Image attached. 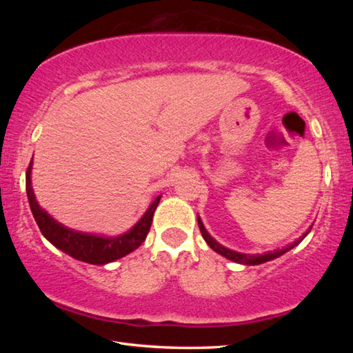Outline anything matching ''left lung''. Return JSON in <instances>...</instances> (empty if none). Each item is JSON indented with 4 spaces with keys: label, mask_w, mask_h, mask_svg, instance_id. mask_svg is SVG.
Masks as SVG:
<instances>
[{
    "label": "left lung",
    "mask_w": 353,
    "mask_h": 353,
    "mask_svg": "<svg viewBox=\"0 0 353 353\" xmlns=\"http://www.w3.org/2000/svg\"><path fill=\"white\" fill-rule=\"evenodd\" d=\"M197 221H199V228H200V232H201V236L205 238V241L208 243V245L211 247L214 252L220 253L221 256H224V258L232 261V262H236V264H243V265H259V264H264V262H268V261H273L276 258H279V256H282L283 253H287L291 249H294L297 244H301L303 241V238L310 234V230H308L301 238L296 239L294 243L287 245V247H283V249H281V250L267 252L264 254H245V253H239V252H235V250H230V249H228V247H224L220 243H216L215 239L211 235H209V232L205 229L200 216H197Z\"/></svg>",
    "instance_id": "left-lung-1"
}]
</instances>
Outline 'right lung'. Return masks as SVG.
Listing matches in <instances>:
<instances>
[{
  "label": "right lung",
  "instance_id": "right-lung-1",
  "mask_svg": "<svg viewBox=\"0 0 353 353\" xmlns=\"http://www.w3.org/2000/svg\"><path fill=\"white\" fill-rule=\"evenodd\" d=\"M26 190L30 209H32V214L34 216L37 226H39L42 232V235L47 238L56 249L70 254L71 258L94 265H106L109 262L121 259L125 254L137 250L138 247L145 241L150 226H152L154 211L162 197L157 196L152 201V205L148 206V209L137 221V224H133L132 229L124 232L121 235L108 236L66 228L62 223L52 219V216L37 203V200L34 197V192L32 188V162H30V167L26 174Z\"/></svg>",
  "mask_w": 353,
  "mask_h": 353
}]
</instances>
